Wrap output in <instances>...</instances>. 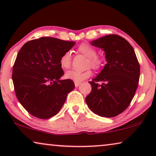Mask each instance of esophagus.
<instances>
[{
    "mask_svg": "<svg viewBox=\"0 0 156 156\" xmlns=\"http://www.w3.org/2000/svg\"><path fill=\"white\" fill-rule=\"evenodd\" d=\"M81 84L80 82H75V87H78Z\"/></svg>",
    "mask_w": 156,
    "mask_h": 156,
    "instance_id": "1",
    "label": "esophagus"
}]
</instances>
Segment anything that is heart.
Segmentation results:
<instances>
[{"mask_svg":"<svg viewBox=\"0 0 156 156\" xmlns=\"http://www.w3.org/2000/svg\"><path fill=\"white\" fill-rule=\"evenodd\" d=\"M77 50L82 54L88 58V66H91L95 70L101 68L103 63L102 59L97 56V51L94 47L88 43H82L78 47ZM72 63V54L70 51H66L61 55L59 60L60 66L63 69H68ZM92 72L90 70L84 71L69 70L65 75V77L68 80L74 81L75 82H81L91 75Z\"/></svg>","mask_w":156,"mask_h":156,"instance_id":"obj_1","label":"heart"}]
</instances>
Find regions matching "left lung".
Here are the masks:
<instances>
[{
    "mask_svg": "<svg viewBox=\"0 0 156 156\" xmlns=\"http://www.w3.org/2000/svg\"><path fill=\"white\" fill-rule=\"evenodd\" d=\"M90 44L104 50L107 63L89 81L92 89L86 102L100 116H116L128 108L137 88L140 75L137 58L130 43L118 35H106Z\"/></svg>",
    "mask_w": 156,
    "mask_h": 156,
    "instance_id": "obj_1",
    "label": "left lung"
}]
</instances>
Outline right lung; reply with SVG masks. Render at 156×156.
Returning a JSON list of instances; mask_svg holds the SVG:
<instances>
[{"mask_svg":"<svg viewBox=\"0 0 156 156\" xmlns=\"http://www.w3.org/2000/svg\"><path fill=\"white\" fill-rule=\"evenodd\" d=\"M75 42L42 37L28 41L21 48L12 69L16 98L28 113L41 119L55 116L63 107L67 95L75 88L64 75L59 60Z\"/></svg>","mask_w":156,"mask_h":156,"instance_id":"obj_1","label":"right lung"}]
</instances>
